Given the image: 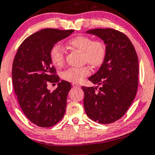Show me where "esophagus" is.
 Returning <instances> with one entry per match:
<instances>
[{
    "instance_id": "obj_1",
    "label": "esophagus",
    "mask_w": 155,
    "mask_h": 155,
    "mask_svg": "<svg viewBox=\"0 0 155 155\" xmlns=\"http://www.w3.org/2000/svg\"><path fill=\"white\" fill-rule=\"evenodd\" d=\"M71 85L73 86L74 87H79V84H78L77 83H72Z\"/></svg>"
}]
</instances>
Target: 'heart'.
I'll return each instance as SVG.
<instances>
[{
    "label": "heart",
    "instance_id": "obj_1",
    "mask_svg": "<svg viewBox=\"0 0 155 155\" xmlns=\"http://www.w3.org/2000/svg\"><path fill=\"white\" fill-rule=\"evenodd\" d=\"M71 48L82 53L84 63H88L94 68L102 65L107 56V46L101 39L93 40L91 37L78 36L68 41ZM50 59L54 66L61 67L65 62V51L60 44L54 45L50 51ZM91 68L89 65L79 68H69L62 73V78L66 81L79 83L91 74Z\"/></svg>",
    "mask_w": 155,
    "mask_h": 155
}]
</instances>
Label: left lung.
<instances>
[{"label":"left lung","instance_id":"1","mask_svg":"<svg viewBox=\"0 0 155 155\" xmlns=\"http://www.w3.org/2000/svg\"><path fill=\"white\" fill-rule=\"evenodd\" d=\"M87 33L97 35L107 46V56L97 73L90 76L97 87H81L87 115L100 124L121 118L136 97L139 83L137 54L130 38L113 28H96Z\"/></svg>","mask_w":155,"mask_h":155}]
</instances>
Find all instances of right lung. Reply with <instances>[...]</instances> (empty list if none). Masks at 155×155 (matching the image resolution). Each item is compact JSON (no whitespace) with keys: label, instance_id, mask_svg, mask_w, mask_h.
<instances>
[{"label":"right lung","instance_id":"add662e5","mask_svg":"<svg viewBox=\"0 0 155 155\" xmlns=\"http://www.w3.org/2000/svg\"><path fill=\"white\" fill-rule=\"evenodd\" d=\"M74 30L45 28L27 37L20 45L13 62L12 80L15 95L29 121L40 127H51L63 118L66 98L71 86L59 81L50 59V51L56 43ZM48 83H58L53 92Z\"/></svg>","mask_w":155,"mask_h":155}]
</instances>
